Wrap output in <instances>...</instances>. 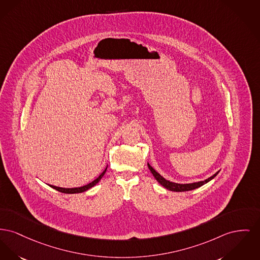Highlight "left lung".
Wrapping results in <instances>:
<instances>
[{
	"label": "left lung",
	"mask_w": 260,
	"mask_h": 260,
	"mask_svg": "<svg viewBox=\"0 0 260 260\" xmlns=\"http://www.w3.org/2000/svg\"><path fill=\"white\" fill-rule=\"evenodd\" d=\"M147 165H148V168L150 170V172L152 173L154 178L157 180V182L160 183L161 185H163L164 187H166L169 190H172V191H187V190L196 189V188H198L199 186H201V185L208 183L209 181H211L212 179H214V178L218 175V173H219V172H217L216 174H214L213 176H211L210 178H208L207 180L202 181V182H198V183H183H183H176L169 182L167 180H165L160 174H158L149 164H147Z\"/></svg>",
	"instance_id": "8db88e82"
}]
</instances>
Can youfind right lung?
I'll return each mask as SVG.
<instances>
[{
	"label": "right lung",
	"instance_id": "right-lung-1",
	"mask_svg": "<svg viewBox=\"0 0 260 260\" xmlns=\"http://www.w3.org/2000/svg\"><path fill=\"white\" fill-rule=\"evenodd\" d=\"M106 170L107 168L105 169L104 171H103V173L96 179V180H94L93 182H91L90 183H88V184H86V185H83V186H80V187H74V188H63V187H59V186H55V185H51L50 184V186L51 187H53V188H55L56 190H58V191H60V192H62V193H79V192H83V191H86L87 189H89V188H91L92 186H94L96 183H98L101 179H102V177L104 176V174L106 173Z\"/></svg>",
	"mask_w": 260,
	"mask_h": 260
}]
</instances>
